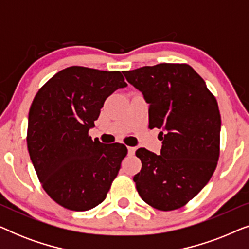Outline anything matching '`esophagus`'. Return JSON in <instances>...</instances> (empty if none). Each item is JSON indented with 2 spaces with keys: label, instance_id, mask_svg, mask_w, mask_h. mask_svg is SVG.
<instances>
[{
  "label": "esophagus",
  "instance_id": "1",
  "mask_svg": "<svg viewBox=\"0 0 249 249\" xmlns=\"http://www.w3.org/2000/svg\"><path fill=\"white\" fill-rule=\"evenodd\" d=\"M135 152H136V147H128V153L130 155H134Z\"/></svg>",
  "mask_w": 249,
  "mask_h": 249
}]
</instances>
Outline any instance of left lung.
I'll list each match as a JSON object with an SVG mask.
<instances>
[{
    "label": "left lung",
    "mask_w": 249,
    "mask_h": 249,
    "mask_svg": "<svg viewBox=\"0 0 249 249\" xmlns=\"http://www.w3.org/2000/svg\"><path fill=\"white\" fill-rule=\"evenodd\" d=\"M149 104V127L162 129L160 155L136 151L134 177L142 199L160 211L180 209L210 181L220 154L221 117L215 97L188 64L160 63L124 71Z\"/></svg>",
    "instance_id": "8db88e82"
}]
</instances>
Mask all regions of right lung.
Returning a JSON list of instances; mask_svg holds the SVG:
<instances>
[{"label":"right lung","mask_w":249,"mask_h":249,"mask_svg":"<svg viewBox=\"0 0 249 249\" xmlns=\"http://www.w3.org/2000/svg\"><path fill=\"white\" fill-rule=\"evenodd\" d=\"M127 87L120 71L69 67L51 78L34 98L27 145L43 188L71 211H88L107 197L128 149L91 141L89 129L104 102Z\"/></svg>","instance_id":"1"}]
</instances>
